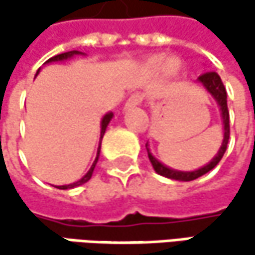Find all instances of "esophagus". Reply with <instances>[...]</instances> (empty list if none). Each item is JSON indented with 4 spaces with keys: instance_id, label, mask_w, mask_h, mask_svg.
Instances as JSON below:
<instances>
[{
    "instance_id": "1",
    "label": "esophagus",
    "mask_w": 255,
    "mask_h": 255,
    "mask_svg": "<svg viewBox=\"0 0 255 255\" xmlns=\"http://www.w3.org/2000/svg\"><path fill=\"white\" fill-rule=\"evenodd\" d=\"M141 102H143V94H140V93H132V94H131V96H129V97L127 99L124 109H131V108H135V106H138Z\"/></svg>"
}]
</instances>
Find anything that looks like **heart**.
<instances>
[{
  "instance_id": "1",
  "label": "heart",
  "mask_w": 255,
  "mask_h": 255,
  "mask_svg": "<svg viewBox=\"0 0 255 255\" xmlns=\"http://www.w3.org/2000/svg\"><path fill=\"white\" fill-rule=\"evenodd\" d=\"M150 68L153 71L164 69L167 74H176L178 69V62L176 59H165V57H155L150 60Z\"/></svg>"
}]
</instances>
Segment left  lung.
Segmentation results:
<instances>
[{"mask_svg":"<svg viewBox=\"0 0 255 255\" xmlns=\"http://www.w3.org/2000/svg\"><path fill=\"white\" fill-rule=\"evenodd\" d=\"M198 82L202 84L207 91L216 99L219 108H220V112H222V120H223V128H225V135H223V143L217 152V155L207 164L204 165L202 168L199 170H195V171H177V170H173V168H168L165 167L164 164H161L150 152H149V147L146 144V149H147V156H149V161L153 167V170L164 176L167 178H173V180H178V181H190V180H195V178L201 177L204 174H207L208 171H211L219 162L220 159L223 158L226 149H228V143H229V135H230V126H229V109H228V94H226V88L222 82V78L219 77V74L216 72H205L202 74L201 77L198 78Z\"/></svg>","mask_w":255,"mask_h":255,"instance_id":"obj_1","label":"left lung"}]
</instances>
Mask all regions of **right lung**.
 I'll return each mask as SVG.
<instances>
[{
  "label": "right lung",
  "instance_id": "1",
  "mask_svg": "<svg viewBox=\"0 0 255 255\" xmlns=\"http://www.w3.org/2000/svg\"><path fill=\"white\" fill-rule=\"evenodd\" d=\"M75 54H82V53H79V51H68V53H62V54H57V56H54V57H51V59H48L45 63H50V62H60V60H66V59H69V57H72V56H75ZM38 74V72H36ZM112 117H114V114L112 112H109V114H106L105 117H103V120H102V131H100V141H102V138H103V134H105V131H106V127H108V124L111 123V120H112ZM99 155H100V146H99V149H97V156H96V159H94V162H93V165H91V168L88 170V173L84 176V177L81 178V180H78L75 183H72V184H65V186H57V189H72V187H77V186H81V184H84V183H87L91 176H93V171H94V167H96V164H97V161H99Z\"/></svg>",
  "mask_w": 255,
  "mask_h": 255
}]
</instances>
